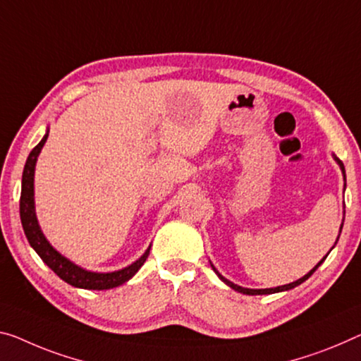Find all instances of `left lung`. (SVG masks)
<instances>
[{
    "mask_svg": "<svg viewBox=\"0 0 361 361\" xmlns=\"http://www.w3.org/2000/svg\"><path fill=\"white\" fill-rule=\"evenodd\" d=\"M336 161H337V163H339V166H341V169H342V173H343V174H345V168H343V163L341 161V159H339V158H336ZM324 259H326V257H324L323 259H321V262H319L318 264H316V266H314V268H313L312 271H310V273H308V274H305V276H303V277H300V279H298V281H295V282H290V284H286V286H279V287H274V289H245V287H240V286H237V284H234V282L227 281V279H226V277H223V276H221V274L218 273V271H216V269H214V271H216V274H218V276L221 277V279H223V281L226 282V284H227V286H229V287H232V289H234V290H237V292H240V293H247V295H264V293H274V292H282V290H289V289H293V287L300 286L303 281H307V279H308V277H310V276H312V274L314 273V271H316V269H318V266H319L321 263H323V262H324Z\"/></svg>",
    "mask_w": 361,
    "mask_h": 361,
    "instance_id": "obj_1",
    "label": "left lung"
}]
</instances>
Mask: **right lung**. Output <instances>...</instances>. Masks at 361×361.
<instances>
[{
	"mask_svg": "<svg viewBox=\"0 0 361 361\" xmlns=\"http://www.w3.org/2000/svg\"><path fill=\"white\" fill-rule=\"evenodd\" d=\"M47 138L48 134L42 138V142L38 143L35 148L32 149L29 158H27L24 173H22L19 209L22 227H24L27 240H29V243L33 247V250L40 255L43 262L54 271V274H58L61 279L66 281L71 286L80 287V289L104 290L124 284V282L129 281L130 277L142 268V264L145 263V259L149 255V248L142 255V258H138L135 263H132L124 269L114 271V273H90V271L79 268V266L71 263L69 259H66L63 255H59L51 245H49L45 235L42 234L40 226L37 223L35 207H33V171H35L38 153H40L42 147L45 145Z\"/></svg>",
	"mask_w": 361,
	"mask_h": 361,
	"instance_id": "add662e5",
	"label": "right lung"
}]
</instances>
